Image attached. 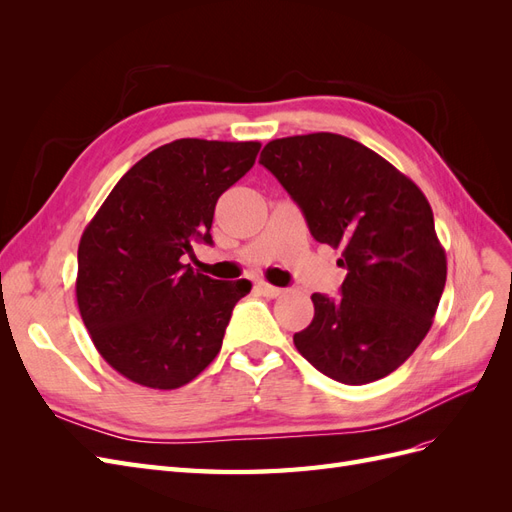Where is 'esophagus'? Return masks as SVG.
<instances>
[{
  "label": "esophagus",
  "instance_id": "obj_1",
  "mask_svg": "<svg viewBox=\"0 0 512 512\" xmlns=\"http://www.w3.org/2000/svg\"><path fill=\"white\" fill-rule=\"evenodd\" d=\"M256 288H258V292L262 294V297H267V299H275V297H280V294L284 292L282 288L271 286V284H267V282H258V284H256Z\"/></svg>",
  "mask_w": 512,
  "mask_h": 512
}]
</instances>
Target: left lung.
<instances>
[{"label": "left lung", "mask_w": 512, "mask_h": 512, "mask_svg": "<svg viewBox=\"0 0 512 512\" xmlns=\"http://www.w3.org/2000/svg\"><path fill=\"white\" fill-rule=\"evenodd\" d=\"M320 243L342 250V297L314 292L294 346L324 376L367 384L423 342L446 284V254L425 194L376 151L342 134L275 138L260 153Z\"/></svg>", "instance_id": "1"}]
</instances>
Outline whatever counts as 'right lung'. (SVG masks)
<instances>
[{
  "instance_id": "1",
  "label": "right lung",
  "mask_w": 512,
  "mask_h": 512,
  "mask_svg": "<svg viewBox=\"0 0 512 512\" xmlns=\"http://www.w3.org/2000/svg\"><path fill=\"white\" fill-rule=\"evenodd\" d=\"M260 143L179 138L123 175L83 230L76 303L91 342L123 378L170 391L222 348L247 280L220 282L183 265L211 241L218 198L256 162Z\"/></svg>"
}]
</instances>
